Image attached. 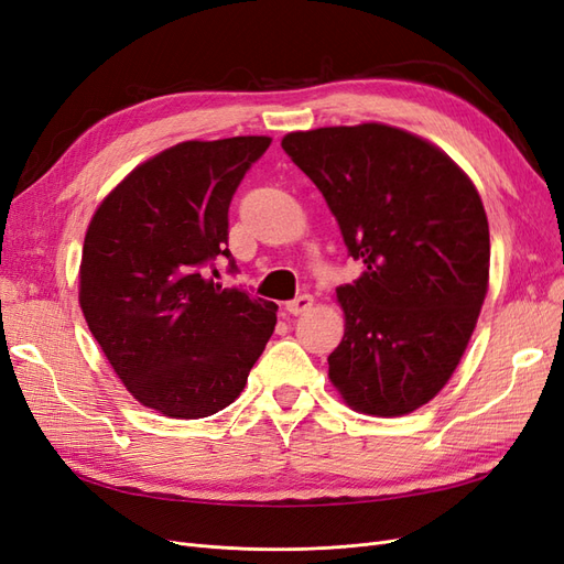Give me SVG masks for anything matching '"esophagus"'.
<instances>
[{
    "label": "esophagus",
    "mask_w": 564,
    "mask_h": 564,
    "mask_svg": "<svg viewBox=\"0 0 564 564\" xmlns=\"http://www.w3.org/2000/svg\"><path fill=\"white\" fill-rule=\"evenodd\" d=\"M311 305H313V296L311 294H301L294 301L286 303V313L289 315H301L305 311H311Z\"/></svg>",
    "instance_id": "34e87169"
}]
</instances>
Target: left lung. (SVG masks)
I'll return each instance as SVG.
<instances>
[{"mask_svg":"<svg viewBox=\"0 0 564 564\" xmlns=\"http://www.w3.org/2000/svg\"><path fill=\"white\" fill-rule=\"evenodd\" d=\"M282 150L327 199L362 278L336 289L346 334L329 379L371 416H402L454 373L489 282V226L470 178L386 124L294 131Z\"/></svg>","mask_w":564,"mask_h":564,"instance_id":"obj_1","label":"left lung"}]
</instances>
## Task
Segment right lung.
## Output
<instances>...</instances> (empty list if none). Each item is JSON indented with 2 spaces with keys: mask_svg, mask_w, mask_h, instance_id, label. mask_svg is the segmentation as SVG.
Here are the masks:
<instances>
[{
  "mask_svg": "<svg viewBox=\"0 0 564 564\" xmlns=\"http://www.w3.org/2000/svg\"><path fill=\"white\" fill-rule=\"evenodd\" d=\"M268 135L185 141L135 166L84 237L79 305L117 377L141 404L204 419L240 395L275 332L278 305L224 289L237 185Z\"/></svg>",
  "mask_w": 564,
  "mask_h": 564,
  "instance_id": "add662e5",
  "label": "right lung"
}]
</instances>
